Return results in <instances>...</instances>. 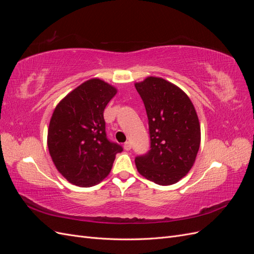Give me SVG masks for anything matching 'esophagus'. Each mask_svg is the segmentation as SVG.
<instances>
[{
  "label": "esophagus",
  "mask_w": 254,
  "mask_h": 254,
  "mask_svg": "<svg viewBox=\"0 0 254 254\" xmlns=\"http://www.w3.org/2000/svg\"><path fill=\"white\" fill-rule=\"evenodd\" d=\"M124 148H125L126 150H130V149H131V144H130V142H125V143H124Z\"/></svg>",
  "instance_id": "1"
}]
</instances>
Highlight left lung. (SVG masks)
I'll return each mask as SVG.
<instances>
[{
	"label": "left lung",
	"instance_id": "obj_1",
	"mask_svg": "<svg viewBox=\"0 0 254 254\" xmlns=\"http://www.w3.org/2000/svg\"><path fill=\"white\" fill-rule=\"evenodd\" d=\"M148 117L150 147L135 158L136 170L159 186H172L193 167L200 146V123L188 94L164 78L134 83Z\"/></svg>",
	"mask_w": 254,
	"mask_h": 254
}]
</instances>
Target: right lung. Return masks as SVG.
<instances>
[{"label":"right lung","instance_id":"right-lung-1","mask_svg":"<svg viewBox=\"0 0 254 254\" xmlns=\"http://www.w3.org/2000/svg\"><path fill=\"white\" fill-rule=\"evenodd\" d=\"M118 93L112 84L91 78L56 106L48 129V147L57 171L72 184L90 188L109 175L123 148L107 139L104 110Z\"/></svg>","mask_w":254,"mask_h":254}]
</instances>
